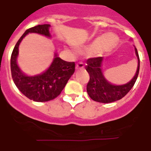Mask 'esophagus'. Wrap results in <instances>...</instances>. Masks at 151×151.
<instances>
[{
	"mask_svg": "<svg viewBox=\"0 0 151 151\" xmlns=\"http://www.w3.org/2000/svg\"><path fill=\"white\" fill-rule=\"evenodd\" d=\"M83 68H84L83 63H78L76 64V70H79V69H83Z\"/></svg>",
	"mask_w": 151,
	"mask_h": 151,
	"instance_id": "obj_1",
	"label": "esophagus"
}]
</instances>
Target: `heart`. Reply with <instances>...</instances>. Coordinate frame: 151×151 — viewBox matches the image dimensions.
I'll return each instance as SVG.
<instances>
[{
	"label": "heart",
	"mask_w": 151,
	"mask_h": 151,
	"mask_svg": "<svg viewBox=\"0 0 151 151\" xmlns=\"http://www.w3.org/2000/svg\"><path fill=\"white\" fill-rule=\"evenodd\" d=\"M118 39L114 35L106 34L101 35L94 38L89 45H86L83 49L78 50L81 53H92L101 49H112L116 46Z\"/></svg>",
	"instance_id": "1"
}]
</instances>
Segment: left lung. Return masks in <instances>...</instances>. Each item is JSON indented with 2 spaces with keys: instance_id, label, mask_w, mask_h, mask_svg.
<instances>
[{
  "instance_id": "left-lung-1",
  "label": "left lung",
  "mask_w": 151,
  "mask_h": 151,
  "mask_svg": "<svg viewBox=\"0 0 151 151\" xmlns=\"http://www.w3.org/2000/svg\"><path fill=\"white\" fill-rule=\"evenodd\" d=\"M134 51L138 59L137 70L134 77L129 82L123 85H114L105 78L102 70L104 57H100L88 60L85 69L90 76V80L87 85V92L93 101L108 104L122 99L129 93L135 83L140 69L139 56L135 47Z\"/></svg>"
}]
</instances>
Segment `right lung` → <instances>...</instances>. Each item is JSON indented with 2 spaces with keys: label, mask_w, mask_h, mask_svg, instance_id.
Masks as SVG:
<instances>
[{
  "label": "right lung",
  "mask_w": 151,
  "mask_h": 151,
  "mask_svg": "<svg viewBox=\"0 0 151 151\" xmlns=\"http://www.w3.org/2000/svg\"><path fill=\"white\" fill-rule=\"evenodd\" d=\"M50 25L44 24L27 29L17 41L10 59L12 78L16 86L26 97L36 102H45L57 97L75 72V63L63 60L56 52L50 66L40 74L29 76L19 66V46L22 39L29 33H37L50 38Z\"/></svg>",
  "instance_id": "add662e5"
}]
</instances>
